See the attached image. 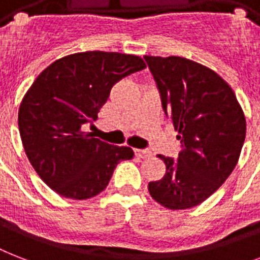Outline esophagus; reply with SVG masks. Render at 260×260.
<instances>
[{
  "label": "esophagus",
  "mask_w": 260,
  "mask_h": 260,
  "mask_svg": "<svg viewBox=\"0 0 260 260\" xmlns=\"http://www.w3.org/2000/svg\"><path fill=\"white\" fill-rule=\"evenodd\" d=\"M135 155H136V156H139V158L147 159V158H151V156H152V152L148 150H135Z\"/></svg>",
  "instance_id": "34e87169"
}]
</instances>
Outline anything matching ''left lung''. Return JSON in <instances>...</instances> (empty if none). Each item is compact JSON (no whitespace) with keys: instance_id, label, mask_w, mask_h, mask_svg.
<instances>
[{"instance_id":"1","label":"left lung","mask_w":260,"mask_h":260,"mask_svg":"<svg viewBox=\"0 0 260 260\" xmlns=\"http://www.w3.org/2000/svg\"><path fill=\"white\" fill-rule=\"evenodd\" d=\"M162 106L178 132V159L162 179L148 183L151 197L169 209H187L210 197L238 165L246 117L234 90L213 70L181 56H144Z\"/></svg>"}]
</instances>
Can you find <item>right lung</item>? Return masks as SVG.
<instances>
[{"instance_id": "obj_1", "label": "right lung", "mask_w": 260, "mask_h": 260, "mask_svg": "<svg viewBox=\"0 0 260 260\" xmlns=\"http://www.w3.org/2000/svg\"><path fill=\"white\" fill-rule=\"evenodd\" d=\"M146 69L136 55L87 51L51 63L35 79L18 109V129L30 165L47 186L66 198L87 200L109 183L121 160L134 158L83 132L116 82Z\"/></svg>"}]
</instances>
